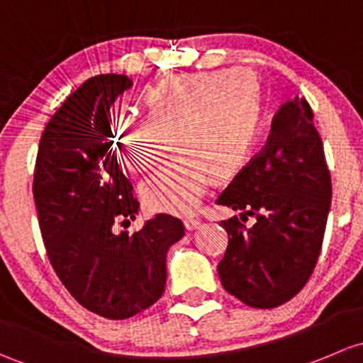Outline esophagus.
<instances>
[{
    "mask_svg": "<svg viewBox=\"0 0 363 363\" xmlns=\"http://www.w3.org/2000/svg\"><path fill=\"white\" fill-rule=\"evenodd\" d=\"M183 225H185L186 230H194L201 225V220L194 218V216H185L183 218Z\"/></svg>",
    "mask_w": 363,
    "mask_h": 363,
    "instance_id": "esophagus-1",
    "label": "esophagus"
}]
</instances>
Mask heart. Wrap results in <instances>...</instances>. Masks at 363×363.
Wrapping results in <instances>:
<instances>
[{"mask_svg": "<svg viewBox=\"0 0 363 363\" xmlns=\"http://www.w3.org/2000/svg\"><path fill=\"white\" fill-rule=\"evenodd\" d=\"M140 101L143 118H117L111 145L130 173L143 174L171 138L180 157L141 186V201L155 213L189 211L209 183L233 180L248 160L262 121L260 82L245 68L171 74Z\"/></svg>", "mask_w": 363, "mask_h": 363, "instance_id": "obj_1", "label": "heart"}]
</instances>
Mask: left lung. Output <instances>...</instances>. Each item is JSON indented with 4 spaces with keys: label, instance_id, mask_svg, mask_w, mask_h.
<instances>
[{
    "label": "left lung",
    "instance_id": "obj_1",
    "mask_svg": "<svg viewBox=\"0 0 363 363\" xmlns=\"http://www.w3.org/2000/svg\"><path fill=\"white\" fill-rule=\"evenodd\" d=\"M332 201L330 171L306 98L283 104L262 150L220 194L216 204L241 209L223 220L229 245L220 281L246 306L271 309L295 297L315 271ZM256 216L252 228L244 225Z\"/></svg>",
    "mask_w": 363,
    "mask_h": 363
}]
</instances>
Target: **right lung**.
<instances>
[{"mask_svg":"<svg viewBox=\"0 0 363 363\" xmlns=\"http://www.w3.org/2000/svg\"><path fill=\"white\" fill-rule=\"evenodd\" d=\"M133 80L98 74L69 94L45 125L33 196L47 257L78 304L108 320L145 311L164 294L166 253L183 223L157 215L115 234L138 213L133 185L111 145L110 108Z\"/></svg>","mask_w":363,"mask_h":363,"instance_id":"right-lung-1","label":"right lung"}]
</instances>
